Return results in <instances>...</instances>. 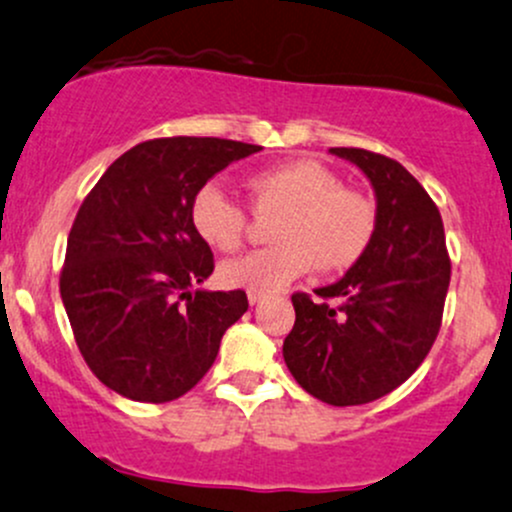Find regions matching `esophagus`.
I'll list each match as a JSON object with an SVG mask.
<instances>
[{
  "mask_svg": "<svg viewBox=\"0 0 512 512\" xmlns=\"http://www.w3.org/2000/svg\"><path fill=\"white\" fill-rule=\"evenodd\" d=\"M263 298H266V295H261V293H249V305L254 307V305H258V302H261Z\"/></svg>",
  "mask_w": 512,
  "mask_h": 512,
  "instance_id": "1",
  "label": "esophagus"
}]
</instances>
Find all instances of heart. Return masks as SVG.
I'll use <instances>...</instances> for the list:
<instances>
[{"label":"heart","mask_w":512,"mask_h":512,"mask_svg":"<svg viewBox=\"0 0 512 512\" xmlns=\"http://www.w3.org/2000/svg\"><path fill=\"white\" fill-rule=\"evenodd\" d=\"M256 210H280L276 246L229 258L219 268L224 285L249 293H273L290 280L320 271H344L366 254L376 232V207L368 197L344 190L342 180L312 158L278 163L249 178ZM190 222L197 236L217 251L241 244L246 212L219 183L195 192Z\"/></svg>","instance_id":"b5f03b06"}]
</instances>
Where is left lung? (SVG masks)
Returning <instances> with one entry per match:
<instances>
[{
  "mask_svg": "<svg viewBox=\"0 0 512 512\" xmlns=\"http://www.w3.org/2000/svg\"><path fill=\"white\" fill-rule=\"evenodd\" d=\"M354 163L376 195V232L366 254L312 302L293 295L295 324L283 359L295 381L337 408L364 405L405 383L430 354L449 288L447 244L437 205L393 158L329 148Z\"/></svg>",
  "mask_w": 512,
  "mask_h": 512,
  "instance_id": "8db88e82",
  "label": "left lung"
}]
</instances>
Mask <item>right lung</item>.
<instances>
[{"mask_svg":"<svg viewBox=\"0 0 512 512\" xmlns=\"http://www.w3.org/2000/svg\"><path fill=\"white\" fill-rule=\"evenodd\" d=\"M261 146L210 136L153 139L119 156L82 202L60 298L87 366L139 403L180 398L210 371L244 290L191 288L214 271L190 222L195 192Z\"/></svg>","mask_w":512,"mask_h":512,"instance_id":"obj_1","label":"right lung"}]
</instances>
